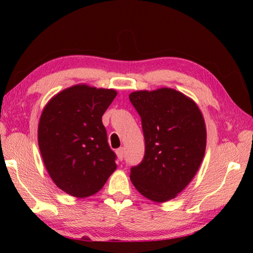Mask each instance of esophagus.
Wrapping results in <instances>:
<instances>
[{"label": "esophagus", "instance_id": "1", "mask_svg": "<svg viewBox=\"0 0 253 253\" xmlns=\"http://www.w3.org/2000/svg\"><path fill=\"white\" fill-rule=\"evenodd\" d=\"M116 155H117V158H118V160H123V158H124V148H120V149H117L116 150Z\"/></svg>", "mask_w": 253, "mask_h": 253}]
</instances>
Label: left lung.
<instances>
[{
  "label": "left lung",
  "instance_id": "1",
  "mask_svg": "<svg viewBox=\"0 0 253 253\" xmlns=\"http://www.w3.org/2000/svg\"><path fill=\"white\" fill-rule=\"evenodd\" d=\"M129 100L141 117L146 141L142 162L130 180L143 197L162 203L176 198L200 168L207 128L199 106L171 88L135 91Z\"/></svg>",
  "mask_w": 253,
  "mask_h": 253
}]
</instances>
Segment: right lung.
I'll return each mask as SVG.
<instances>
[{
	"label": "right lung",
	"mask_w": 253,
	"mask_h": 253,
	"mask_svg": "<svg viewBox=\"0 0 253 253\" xmlns=\"http://www.w3.org/2000/svg\"><path fill=\"white\" fill-rule=\"evenodd\" d=\"M116 94L114 89L75 84L53 96L41 113L42 160L53 182L68 195H94L117 168L102 124Z\"/></svg>",
	"instance_id": "right-lung-1"
}]
</instances>
